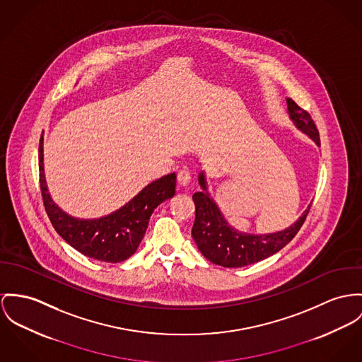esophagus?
Here are the masks:
<instances>
[{"mask_svg": "<svg viewBox=\"0 0 362 362\" xmlns=\"http://www.w3.org/2000/svg\"><path fill=\"white\" fill-rule=\"evenodd\" d=\"M190 182H192V173L189 170H186V169L179 170V173H177V183L180 186L186 187V186H189Z\"/></svg>", "mask_w": 362, "mask_h": 362, "instance_id": "esophagus-1", "label": "esophagus"}]
</instances>
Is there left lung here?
<instances>
[{
  "instance_id": "obj_1",
  "label": "left lung",
  "mask_w": 362,
  "mask_h": 362,
  "mask_svg": "<svg viewBox=\"0 0 362 362\" xmlns=\"http://www.w3.org/2000/svg\"><path fill=\"white\" fill-rule=\"evenodd\" d=\"M286 105L293 124L320 146V134L310 114L291 98L286 99ZM198 183L202 192L193 194L195 221L192 235L199 252L208 260L223 267H244L277 253L298 234L311 206L310 204L303 215L285 230L267 234L241 233L227 223L216 202L209 197L204 172L199 173Z\"/></svg>"
}]
</instances>
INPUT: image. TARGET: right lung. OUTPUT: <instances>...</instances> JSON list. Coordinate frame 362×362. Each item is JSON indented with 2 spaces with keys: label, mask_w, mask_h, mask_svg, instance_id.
<instances>
[{
  "label": "right lung",
  "mask_w": 362,
  "mask_h": 362,
  "mask_svg": "<svg viewBox=\"0 0 362 362\" xmlns=\"http://www.w3.org/2000/svg\"><path fill=\"white\" fill-rule=\"evenodd\" d=\"M44 138L40 139L38 168L40 187L47 215L57 234L85 256L118 263L131 257L144 237L154 209L175 195L176 175L169 173L147 185L128 204L99 219H77L63 212L48 193L44 175Z\"/></svg>",
  "instance_id": "obj_1"
}]
</instances>
